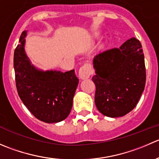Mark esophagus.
<instances>
[{
  "label": "esophagus",
  "instance_id": "obj_1",
  "mask_svg": "<svg viewBox=\"0 0 159 159\" xmlns=\"http://www.w3.org/2000/svg\"><path fill=\"white\" fill-rule=\"evenodd\" d=\"M78 75H79L80 78L81 79H86L89 78L90 75H91V68L87 65H84L80 68L79 71H78Z\"/></svg>",
  "mask_w": 159,
  "mask_h": 159
}]
</instances>
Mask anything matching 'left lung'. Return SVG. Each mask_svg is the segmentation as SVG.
Wrapping results in <instances>:
<instances>
[{
    "instance_id": "8db88e82",
    "label": "left lung",
    "mask_w": 159,
    "mask_h": 159,
    "mask_svg": "<svg viewBox=\"0 0 159 159\" xmlns=\"http://www.w3.org/2000/svg\"><path fill=\"white\" fill-rule=\"evenodd\" d=\"M96 75L94 102L104 115H125L137 105L145 89L146 72L140 41L135 38L120 48L102 51L93 60Z\"/></svg>"
}]
</instances>
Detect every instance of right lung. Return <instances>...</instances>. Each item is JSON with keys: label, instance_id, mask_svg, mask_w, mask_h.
I'll list each match as a JSON object with an SVG mask.
<instances>
[{"label": "right lung", "instance_id": "add662e5", "mask_svg": "<svg viewBox=\"0 0 159 159\" xmlns=\"http://www.w3.org/2000/svg\"><path fill=\"white\" fill-rule=\"evenodd\" d=\"M27 31L22 32L14 54L17 93L34 116L46 123L65 120L70 114L78 84L75 70L65 73L38 70L31 65L25 51Z\"/></svg>", "mask_w": 159, "mask_h": 159}]
</instances>
